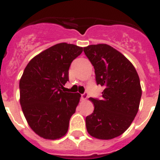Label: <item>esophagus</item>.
Instances as JSON below:
<instances>
[{
  "label": "esophagus",
  "instance_id": "1",
  "mask_svg": "<svg viewBox=\"0 0 160 160\" xmlns=\"http://www.w3.org/2000/svg\"><path fill=\"white\" fill-rule=\"evenodd\" d=\"M87 98H88V93H87V92H84V94H82L81 95L82 101H85V100H87Z\"/></svg>",
  "mask_w": 160,
  "mask_h": 160
}]
</instances>
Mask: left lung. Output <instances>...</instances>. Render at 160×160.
I'll return each mask as SVG.
<instances>
[{
  "label": "left lung",
  "instance_id": "1",
  "mask_svg": "<svg viewBox=\"0 0 160 160\" xmlns=\"http://www.w3.org/2000/svg\"><path fill=\"white\" fill-rule=\"evenodd\" d=\"M84 51L93 65L97 84L104 87L102 99L89 98L94 110L86 117L87 131L97 139H112L130 127L138 113L139 76L131 62L111 46L89 45Z\"/></svg>",
  "mask_w": 160,
  "mask_h": 160
}]
</instances>
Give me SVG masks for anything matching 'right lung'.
<instances>
[{
  "label": "right lung",
  "instance_id": "obj_1",
  "mask_svg": "<svg viewBox=\"0 0 160 160\" xmlns=\"http://www.w3.org/2000/svg\"><path fill=\"white\" fill-rule=\"evenodd\" d=\"M82 51L83 47L74 44H55L34 56L23 72L21 106L30 127L41 138L59 139L68 132L81 96L62 89L68 81L71 63Z\"/></svg>",
  "mask_w": 160,
  "mask_h": 160
}]
</instances>
